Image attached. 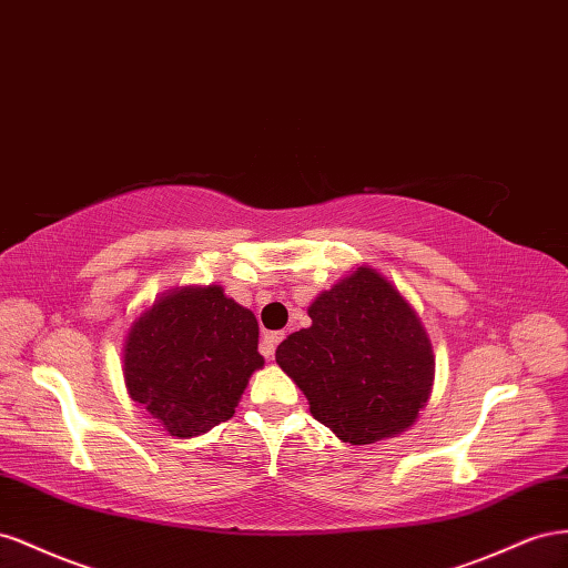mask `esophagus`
<instances>
[{
	"mask_svg": "<svg viewBox=\"0 0 568 568\" xmlns=\"http://www.w3.org/2000/svg\"><path fill=\"white\" fill-rule=\"evenodd\" d=\"M281 339H283V333H281V331L264 333V337H262V354L266 356V359H271V356L275 354V347H278Z\"/></svg>",
	"mask_w": 568,
	"mask_h": 568,
	"instance_id": "34e87169",
	"label": "esophagus"
}]
</instances>
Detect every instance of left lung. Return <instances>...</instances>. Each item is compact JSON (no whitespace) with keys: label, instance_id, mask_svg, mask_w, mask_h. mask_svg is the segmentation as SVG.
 I'll list each match as a JSON object with an SVG mask.
<instances>
[{"label":"left lung","instance_id":"8db88e82","mask_svg":"<svg viewBox=\"0 0 568 568\" xmlns=\"http://www.w3.org/2000/svg\"><path fill=\"white\" fill-rule=\"evenodd\" d=\"M312 326L287 335L275 362L339 440L374 445L409 430L435 381L430 337L383 273L349 271L310 304Z\"/></svg>","mask_w":568,"mask_h":568}]
</instances>
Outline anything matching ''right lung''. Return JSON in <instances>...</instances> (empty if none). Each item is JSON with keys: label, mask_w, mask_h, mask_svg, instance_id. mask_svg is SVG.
<instances>
[{"label": "right lung", "mask_w": 568, "mask_h": 568, "mask_svg": "<svg viewBox=\"0 0 568 568\" xmlns=\"http://www.w3.org/2000/svg\"><path fill=\"white\" fill-rule=\"evenodd\" d=\"M262 366L254 314L221 285L159 295L123 339L128 395L175 437H197L229 420Z\"/></svg>", "instance_id": "add662e5"}]
</instances>
